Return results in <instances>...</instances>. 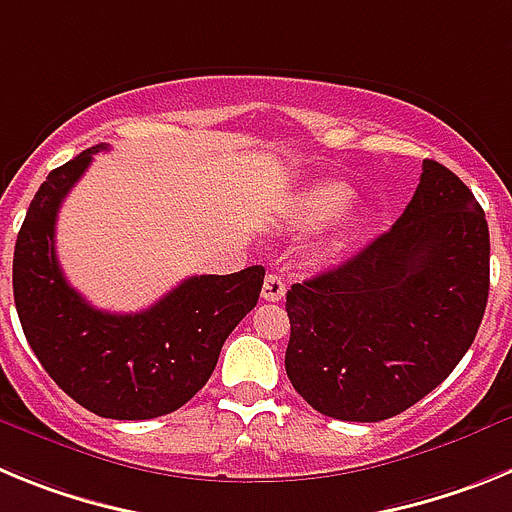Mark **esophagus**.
Segmentation results:
<instances>
[{"mask_svg": "<svg viewBox=\"0 0 512 512\" xmlns=\"http://www.w3.org/2000/svg\"><path fill=\"white\" fill-rule=\"evenodd\" d=\"M284 292H287V284H284V279L277 277V274H266L264 287H261V297L269 302H279V300H284Z\"/></svg>", "mask_w": 512, "mask_h": 512, "instance_id": "esophagus-1", "label": "esophagus"}]
</instances>
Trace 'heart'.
<instances>
[{
  "instance_id": "1",
  "label": "heart",
  "mask_w": 512,
  "mask_h": 512,
  "mask_svg": "<svg viewBox=\"0 0 512 512\" xmlns=\"http://www.w3.org/2000/svg\"><path fill=\"white\" fill-rule=\"evenodd\" d=\"M356 200V192L351 184L341 182V179H323V182L307 184L302 192H297V197L289 202L287 210V223L289 228L302 230H318L323 225L333 223L341 215H346L351 210ZM348 235L336 233L325 243V248L320 251V259H333L336 253L343 251Z\"/></svg>"
}]
</instances>
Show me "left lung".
Segmentation results:
<instances>
[{
    "instance_id": "8db88e82",
    "label": "left lung",
    "mask_w": 512,
    "mask_h": 512,
    "mask_svg": "<svg viewBox=\"0 0 512 512\" xmlns=\"http://www.w3.org/2000/svg\"><path fill=\"white\" fill-rule=\"evenodd\" d=\"M490 295L485 210L425 158L405 212L364 251L287 292V377L328 418L413 408L474 343Z\"/></svg>"
}]
</instances>
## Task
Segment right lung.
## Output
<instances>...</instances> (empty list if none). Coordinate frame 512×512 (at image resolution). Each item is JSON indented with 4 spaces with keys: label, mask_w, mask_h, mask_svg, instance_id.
I'll list each match as a JSON object with an SVG mask.
<instances>
[{
    "label": "right lung",
    "mask_w": 512,
    "mask_h": 512,
    "mask_svg": "<svg viewBox=\"0 0 512 512\" xmlns=\"http://www.w3.org/2000/svg\"><path fill=\"white\" fill-rule=\"evenodd\" d=\"M104 148L79 153L40 184L17 233L12 289L27 343L66 395L102 418L148 420L205 387L225 338L259 302L264 266L189 277L128 315L89 305L56 259V217Z\"/></svg>",
    "instance_id": "add662e5"
}]
</instances>
